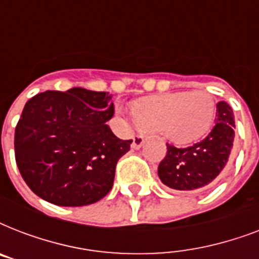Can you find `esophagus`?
I'll return each instance as SVG.
<instances>
[{
  "label": "esophagus",
  "mask_w": 259,
  "mask_h": 259,
  "mask_svg": "<svg viewBox=\"0 0 259 259\" xmlns=\"http://www.w3.org/2000/svg\"><path fill=\"white\" fill-rule=\"evenodd\" d=\"M144 142H145V137L142 134H137L133 140V148L134 149H140L144 145Z\"/></svg>",
  "instance_id": "1"
}]
</instances>
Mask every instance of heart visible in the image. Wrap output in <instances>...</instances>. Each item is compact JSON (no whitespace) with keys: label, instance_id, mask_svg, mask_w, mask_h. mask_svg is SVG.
<instances>
[{"label":"heart","instance_id":"b5f03b06","mask_svg":"<svg viewBox=\"0 0 259 259\" xmlns=\"http://www.w3.org/2000/svg\"><path fill=\"white\" fill-rule=\"evenodd\" d=\"M118 111L122 110L118 107ZM215 98L207 91H179L140 99L133 115L144 130L164 132L175 144H191L204 137L217 118Z\"/></svg>","mask_w":259,"mask_h":259}]
</instances>
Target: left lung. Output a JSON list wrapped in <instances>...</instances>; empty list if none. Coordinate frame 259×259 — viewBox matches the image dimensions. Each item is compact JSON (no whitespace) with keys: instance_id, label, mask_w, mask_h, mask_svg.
Returning a JSON list of instances; mask_svg holds the SVG:
<instances>
[{"instance_id":"1","label":"left lung","mask_w":259,"mask_h":259,"mask_svg":"<svg viewBox=\"0 0 259 259\" xmlns=\"http://www.w3.org/2000/svg\"><path fill=\"white\" fill-rule=\"evenodd\" d=\"M235 122L229 103H218L217 123L208 136L188 148L166 144L168 152L160 165V180L172 189L193 191L217 180L233 149Z\"/></svg>"}]
</instances>
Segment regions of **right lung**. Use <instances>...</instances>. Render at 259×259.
Returning a JSON list of instances; mask_svg holds the SVG:
<instances>
[{"instance_id": "add662e5", "label": "right lung", "mask_w": 259, "mask_h": 259, "mask_svg": "<svg viewBox=\"0 0 259 259\" xmlns=\"http://www.w3.org/2000/svg\"><path fill=\"white\" fill-rule=\"evenodd\" d=\"M105 91L74 87L30 98L14 132V154L26 185L63 207L101 200L113 187L118 160L133 140L115 137L106 122L114 105Z\"/></svg>"}]
</instances>
